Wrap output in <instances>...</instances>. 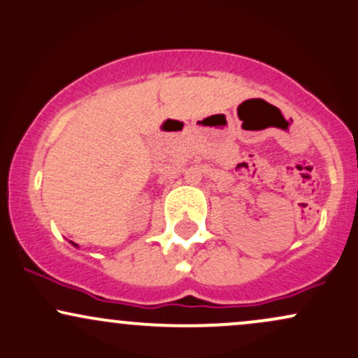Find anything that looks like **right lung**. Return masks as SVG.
Segmentation results:
<instances>
[{"label":"right lung","mask_w":358,"mask_h":358,"mask_svg":"<svg viewBox=\"0 0 358 358\" xmlns=\"http://www.w3.org/2000/svg\"><path fill=\"white\" fill-rule=\"evenodd\" d=\"M74 245H76V243H74Z\"/></svg>","instance_id":"add662e5"}]
</instances>
